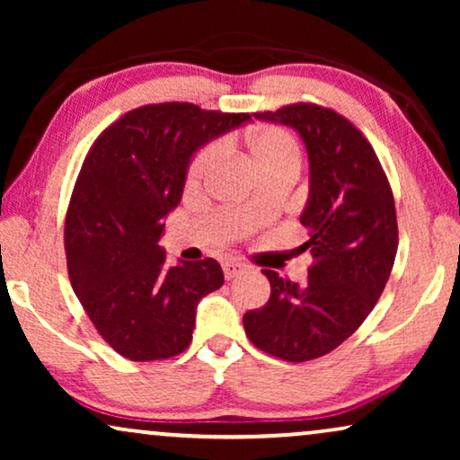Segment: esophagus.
I'll use <instances>...</instances> for the list:
<instances>
[{"label": "esophagus", "mask_w": 460, "mask_h": 460, "mask_svg": "<svg viewBox=\"0 0 460 460\" xmlns=\"http://www.w3.org/2000/svg\"><path fill=\"white\" fill-rule=\"evenodd\" d=\"M222 270H224L226 280H232V279H236L238 274H243L247 268H244L243 263H238V261H224Z\"/></svg>", "instance_id": "obj_1"}]
</instances>
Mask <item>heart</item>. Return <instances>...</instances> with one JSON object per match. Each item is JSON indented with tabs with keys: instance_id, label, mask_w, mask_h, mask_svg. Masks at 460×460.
<instances>
[{
	"instance_id": "heart-1",
	"label": "heart",
	"mask_w": 460,
	"mask_h": 460,
	"mask_svg": "<svg viewBox=\"0 0 460 460\" xmlns=\"http://www.w3.org/2000/svg\"><path fill=\"white\" fill-rule=\"evenodd\" d=\"M249 153L253 159L257 173L272 172V169H299V146L295 137L287 129L276 128V125H266V128L255 129L249 136ZM222 155L219 144H209L194 156L188 169V181L199 184L207 178V173L216 167Z\"/></svg>"
}]
</instances>
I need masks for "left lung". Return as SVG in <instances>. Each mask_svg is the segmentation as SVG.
<instances>
[{
    "instance_id": "8db88e82",
    "label": "left lung",
    "mask_w": 460,
    "mask_h": 460,
    "mask_svg": "<svg viewBox=\"0 0 460 460\" xmlns=\"http://www.w3.org/2000/svg\"><path fill=\"white\" fill-rule=\"evenodd\" d=\"M255 119L295 129L310 163V190L299 222L312 268L304 285L268 276V304L243 316L247 337L280 360L307 362L354 335L392 274L398 222L375 150L348 119L316 104H291Z\"/></svg>"
}]
</instances>
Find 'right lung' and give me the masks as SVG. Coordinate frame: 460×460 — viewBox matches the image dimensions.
Returning a JSON list of instances; mask_svg holds the SVG:
<instances>
[{"label":"right lung","mask_w":460,"mask_h":460,"mask_svg":"<svg viewBox=\"0 0 460 460\" xmlns=\"http://www.w3.org/2000/svg\"><path fill=\"white\" fill-rule=\"evenodd\" d=\"M249 119L188 102L142 106L85 156L66 213L68 276L104 341L129 360L181 354L199 301L224 285L211 257L169 268L159 238L199 150Z\"/></svg>","instance_id":"obj_1"}]
</instances>
